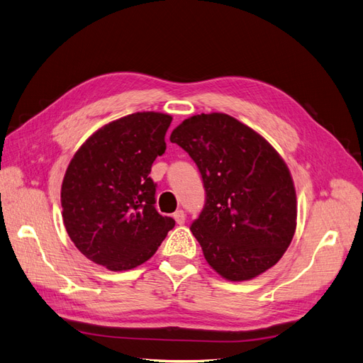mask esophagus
I'll return each instance as SVG.
<instances>
[{
    "mask_svg": "<svg viewBox=\"0 0 363 363\" xmlns=\"http://www.w3.org/2000/svg\"><path fill=\"white\" fill-rule=\"evenodd\" d=\"M173 218H174V221H177L178 224H184L185 223V213H184V211H177L173 213Z\"/></svg>",
    "mask_w": 363,
    "mask_h": 363,
    "instance_id": "34e87169",
    "label": "esophagus"
}]
</instances>
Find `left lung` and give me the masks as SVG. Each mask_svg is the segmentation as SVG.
Here are the masks:
<instances>
[{
  "label": "left lung",
  "mask_w": 363,
  "mask_h": 363,
  "mask_svg": "<svg viewBox=\"0 0 363 363\" xmlns=\"http://www.w3.org/2000/svg\"><path fill=\"white\" fill-rule=\"evenodd\" d=\"M196 161L206 203L191 232L208 264L229 281H248L278 263L296 232L291 173L260 133L212 112L184 119L170 134Z\"/></svg>",
  "instance_id": "8db88e82"
}]
</instances>
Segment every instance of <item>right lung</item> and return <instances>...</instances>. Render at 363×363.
Returning a JSON list of instances; mask_svg holds the SVG:
<instances>
[{"label": "right lung", "instance_id": "1", "mask_svg": "<svg viewBox=\"0 0 363 363\" xmlns=\"http://www.w3.org/2000/svg\"><path fill=\"white\" fill-rule=\"evenodd\" d=\"M172 116L136 112L104 124L80 145L61 185L65 230L91 262L119 272L150 260L174 220L157 212L154 160Z\"/></svg>", "mask_w": 363, "mask_h": 363}]
</instances>
